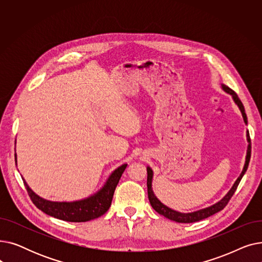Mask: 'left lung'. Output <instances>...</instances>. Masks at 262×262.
<instances>
[{"instance_id": "left-lung-1", "label": "left lung", "mask_w": 262, "mask_h": 262, "mask_svg": "<svg viewBox=\"0 0 262 262\" xmlns=\"http://www.w3.org/2000/svg\"><path fill=\"white\" fill-rule=\"evenodd\" d=\"M221 88L223 89V91H225L226 93H228L229 95H231V98L235 102V104L238 106V108L240 109V112L242 114L243 117V121L244 123L247 125V117L245 114V109L243 104L241 103L240 99L238 98V95L235 93V91H232L230 88H228L225 85H221ZM246 140H247V148H246V156H245V162H244V166L242 169L241 174L239 175V177L237 178V181L233 183L232 187L229 189V191L220 200L219 202H216L215 204L208 206V207L196 210V211H192V212H180V211H176L168 206L164 205L163 203H161L157 196L155 195L153 188H152V183H153V177H154V172L150 167H146V171H147V195H148V200L150 205H152V207L154 208V210L156 212H158L159 214L166 216L169 220H172V221L178 222V223H193V222H198L201 221V220H204L206 217H208L219 211H221L225 206L227 205V203L229 202L230 198L235 193V191L241 181V178L243 177V175L245 174L247 167H249V163H250V159H251V139H250V134L249 130H246Z\"/></svg>"}]
</instances>
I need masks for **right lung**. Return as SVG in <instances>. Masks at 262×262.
<instances>
[{
  "label": "right lung",
  "mask_w": 262,
  "mask_h": 262,
  "mask_svg": "<svg viewBox=\"0 0 262 262\" xmlns=\"http://www.w3.org/2000/svg\"><path fill=\"white\" fill-rule=\"evenodd\" d=\"M17 166V153L15 154ZM127 163H124L112 172L105 184L95 193L88 198L72 202H54L39 196L27 185L22 177L24 186L36 207L45 213L67 222H87L103 215L112 205L116 187L125 171Z\"/></svg>",
  "instance_id": "right-lung-1"
}]
</instances>
